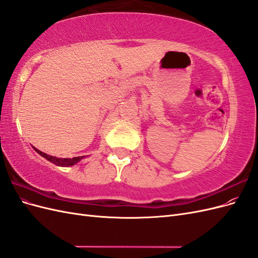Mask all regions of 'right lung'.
Returning <instances> with one entry per match:
<instances>
[{"instance_id": "add662e5", "label": "right lung", "mask_w": 258, "mask_h": 258, "mask_svg": "<svg viewBox=\"0 0 258 258\" xmlns=\"http://www.w3.org/2000/svg\"><path fill=\"white\" fill-rule=\"evenodd\" d=\"M33 148L37 154H40L42 156V157L46 158L48 161L54 163L56 166H60V167H71V166L75 165V163L79 162L80 160H82L83 158H85V156H80V157H74V158H57V157H53V156H50V155H47V154L41 152L40 150H37L36 147H33Z\"/></svg>"}]
</instances>
